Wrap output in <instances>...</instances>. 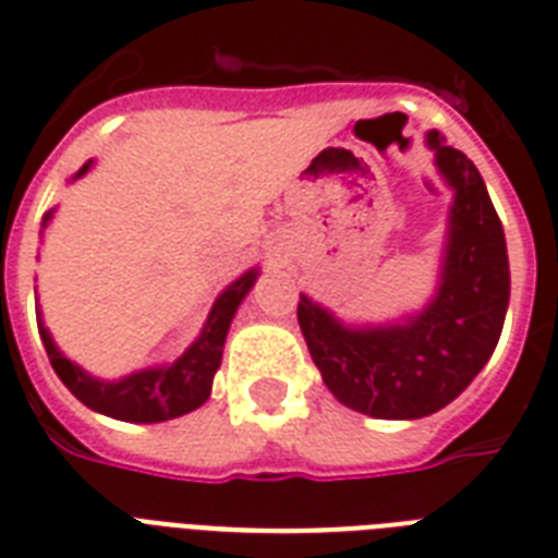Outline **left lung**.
I'll return each instance as SVG.
<instances>
[{"mask_svg": "<svg viewBox=\"0 0 558 558\" xmlns=\"http://www.w3.org/2000/svg\"><path fill=\"white\" fill-rule=\"evenodd\" d=\"M425 147L451 191L432 298L388 322H348L306 292L298 301L324 385L376 420H420L458 399L495 353L510 306L507 240L484 179L437 130Z\"/></svg>", "mask_w": 558, "mask_h": 558, "instance_id": "8db88e82", "label": "left lung"}]
</instances>
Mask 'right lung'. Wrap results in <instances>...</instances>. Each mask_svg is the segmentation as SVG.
<instances>
[{
    "label": "right lung",
    "mask_w": 558,
    "mask_h": 558,
    "mask_svg": "<svg viewBox=\"0 0 558 558\" xmlns=\"http://www.w3.org/2000/svg\"><path fill=\"white\" fill-rule=\"evenodd\" d=\"M92 165H95L92 159L86 161L74 173L72 182L86 177ZM54 210L57 208L46 210L39 236L46 234L48 222L54 219ZM257 278H260V266H252L240 278L231 280L219 292L214 306H210L199 336L173 362L138 367V371L124 373L118 379H100V376H95V373H89L86 367H81L77 362L65 356L63 350L57 348L54 336L46 327V322H43V313L37 310L39 339H43L48 362H51L54 373L60 376V381L92 411L112 416V420H124V423H165V420H177V416L191 414V411L208 402L214 373L222 365V348H226L231 322H234L236 310L245 301V295L252 292ZM34 295H37V289H34Z\"/></svg>",
    "instance_id": "obj_1"
}]
</instances>
